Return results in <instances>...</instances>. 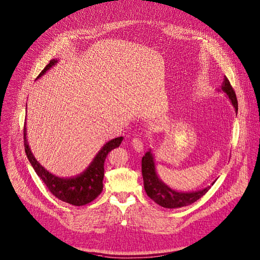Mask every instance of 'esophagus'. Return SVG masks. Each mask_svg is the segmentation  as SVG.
<instances>
[{"mask_svg":"<svg viewBox=\"0 0 260 260\" xmlns=\"http://www.w3.org/2000/svg\"><path fill=\"white\" fill-rule=\"evenodd\" d=\"M132 145L133 147L136 149L137 152H142L143 151V142L141 140V138L139 137H134L132 140Z\"/></svg>","mask_w":260,"mask_h":260,"instance_id":"34e87169","label":"esophagus"}]
</instances>
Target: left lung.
I'll return each instance as SVG.
<instances>
[{
	"label": "left lung",
	"mask_w": 260,
	"mask_h": 260,
	"mask_svg": "<svg viewBox=\"0 0 260 260\" xmlns=\"http://www.w3.org/2000/svg\"><path fill=\"white\" fill-rule=\"evenodd\" d=\"M231 100L232 104L235 107V111H238V102L236 98V93L232 87L228 78L224 79V83L221 88ZM142 176L144 182V189L147 196L155 201L160 207L167 209H176L181 208L192 204L201 198L203 195H206L211 186H208L197 192H188L182 193L177 192L170 188L168 185L163 183L156 174L155 170V162L151 152H147L142 158ZM214 183V182H213Z\"/></svg>",
	"instance_id": "left-lung-1"
}]
</instances>
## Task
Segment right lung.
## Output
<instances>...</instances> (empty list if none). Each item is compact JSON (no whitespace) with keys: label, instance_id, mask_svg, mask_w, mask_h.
<instances>
[{"label":"right lung","instance_id":"add662e5","mask_svg":"<svg viewBox=\"0 0 260 260\" xmlns=\"http://www.w3.org/2000/svg\"><path fill=\"white\" fill-rule=\"evenodd\" d=\"M57 63V60H50L49 63L45 66L44 70L40 73L38 78L43 76L46 71ZM24 148L27 158L37 175L42 179L44 184L47 186L49 192L58 199L67 202L76 207L85 206V204L93 201L97 198L103 189V177H104V161L109 152H112L114 148L118 147L123 137L115 138L108 141L101 149L100 152L94 157L93 161L90 163L89 167L78 176L72 177V178H60L46 171L40 163L35 159L31 154L30 148L27 144L26 140V129L24 126Z\"/></svg>","mask_w":260,"mask_h":260}]
</instances>
